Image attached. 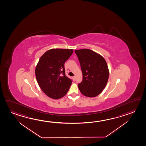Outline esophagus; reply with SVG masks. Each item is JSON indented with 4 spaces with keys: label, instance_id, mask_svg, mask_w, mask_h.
I'll use <instances>...</instances> for the list:
<instances>
[{
    "label": "esophagus",
    "instance_id": "34e87169",
    "mask_svg": "<svg viewBox=\"0 0 146 146\" xmlns=\"http://www.w3.org/2000/svg\"><path fill=\"white\" fill-rule=\"evenodd\" d=\"M72 79H73V80H74V81H75V79H76V77H72Z\"/></svg>",
    "mask_w": 146,
    "mask_h": 146
}]
</instances>
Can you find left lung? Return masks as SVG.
<instances>
[{
	"label": "left lung",
	"instance_id": "obj_1",
	"mask_svg": "<svg viewBox=\"0 0 146 146\" xmlns=\"http://www.w3.org/2000/svg\"><path fill=\"white\" fill-rule=\"evenodd\" d=\"M79 60L83 80L78 84L82 94L93 98L101 93L106 85L109 72L101 55L89 49L75 50Z\"/></svg>",
	"mask_w": 146,
	"mask_h": 146
}]
</instances>
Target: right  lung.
<instances>
[{
	"label": "right lung",
	"instance_id": "obj_1",
	"mask_svg": "<svg viewBox=\"0 0 146 146\" xmlns=\"http://www.w3.org/2000/svg\"><path fill=\"white\" fill-rule=\"evenodd\" d=\"M73 52L72 49L53 48L40 57L35 75L40 88L52 99H60L69 90L72 80L65 74L64 63Z\"/></svg>",
	"mask_w": 146,
	"mask_h": 146
}]
</instances>
